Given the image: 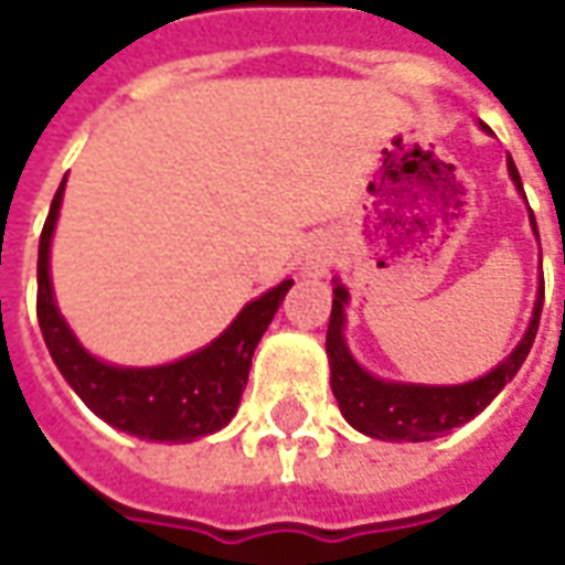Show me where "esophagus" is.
Instances as JSON below:
<instances>
[{
	"instance_id": "obj_1",
	"label": "esophagus",
	"mask_w": 565,
	"mask_h": 565,
	"mask_svg": "<svg viewBox=\"0 0 565 565\" xmlns=\"http://www.w3.org/2000/svg\"><path fill=\"white\" fill-rule=\"evenodd\" d=\"M332 263V245L330 242H315V245L306 250V259H302V271H306L308 278H320V275H327Z\"/></svg>"
}]
</instances>
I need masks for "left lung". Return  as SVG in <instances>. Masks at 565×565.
<instances>
[{
  "label": "left lung",
  "instance_id": "left-lung-1",
  "mask_svg": "<svg viewBox=\"0 0 565 565\" xmlns=\"http://www.w3.org/2000/svg\"><path fill=\"white\" fill-rule=\"evenodd\" d=\"M511 181L521 186V174L514 169V160L509 157ZM530 221L535 230V214L530 211ZM539 235V230H535ZM330 327H327V354H330V375H332V393L339 399V408L348 424L366 433L372 438H384V441H429V438L448 433L454 426L472 420L481 415L487 405L493 403L505 384H509L523 360L530 354L539 332V318H542V302H545V281L535 299L533 320L530 330L521 339V344L511 351L505 363H499L493 372H487L484 379L469 381V384H457V387H420V384H393V381L372 379L366 369L354 363V356L348 354V344L342 339L344 327V302H348V290L342 284L332 290Z\"/></svg>",
  "mask_w": 565,
  "mask_h": 565
}]
</instances>
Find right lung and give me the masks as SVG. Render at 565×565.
<instances>
[{
  "label": "right lung",
  "instance_id": "1",
  "mask_svg": "<svg viewBox=\"0 0 565 565\" xmlns=\"http://www.w3.org/2000/svg\"><path fill=\"white\" fill-rule=\"evenodd\" d=\"M63 184L51 202L39 238V296H35L39 327L56 369L90 412L129 436L150 438V441H193L217 433L235 415L250 372V356L294 281L287 278L278 287H271L269 294L254 299L250 306L242 308V315L230 323V330L221 339H214L209 348L178 363L157 369H120L99 363L75 342L66 320L60 318L51 275H47V250L63 202Z\"/></svg>",
  "mask_w": 565,
  "mask_h": 565
}]
</instances>
